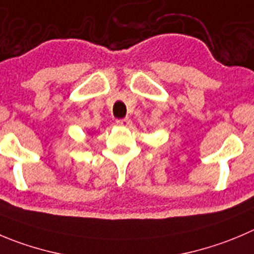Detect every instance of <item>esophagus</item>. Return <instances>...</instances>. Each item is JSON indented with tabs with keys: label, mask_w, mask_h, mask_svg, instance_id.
<instances>
[{
	"label": "esophagus",
	"mask_w": 254,
	"mask_h": 254,
	"mask_svg": "<svg viewBox=\"0 0 254 254\" xmlns=\"http://www.w3.org/2000/svg\"><path fill=\"white\" fill-rule=\"evenodd\" d=\"M117 125L122 126V127H129L132 125L131 118H122V120H117Z\"/></svg>",
	"instance_id": "34e87169"
}]
</instances>
